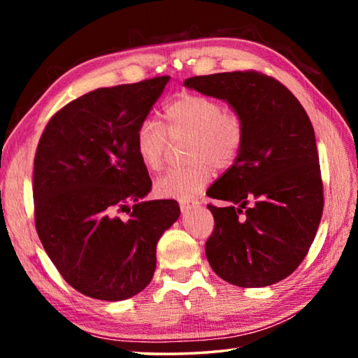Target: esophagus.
I'll use <instances>...</instances> for the list:
<instances>
[{
  "label": "esophagus",
  "mask_w": 358,
  "mask_h": 358,
  "mask_svg": "<svg viewBox=\"0 0 358 358\" xmlns=\"http://www.w3.org/2000/svg\"><path fill=\"white\" fill-rule=\"evenodd\" d=\"M199 205H201V202H199V201H181L180 202V210H181V213L186 215L187 211H191L192 208H197Z\"/></svg>",
  "instance_id": "obj_1"
}]
</instances>
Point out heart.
Here are the masks:
<instances>
[{
    "instance_id": "heart-1",
    "label": "heart",
    "mask_w": 358,
    "mask_h": 358,
    "mask_svg": "<svg viewBox=\"0 0 358 358\" xmlns=\"http://www.w3.org/2000/svg\"><path fill=\"white\" fill-rule=\"evenodd\" d=\"M169 134L189 138L186 155L189 166L172 169L156 180L159 197L187 201L208 185L213 166L226 169L237 159L243 143V123L235 112L207 96L183 93L166 107ZM169 136L155 118H145L136 132V150L148 171H157L164 162Z\"/></svg>"
}]
</instances>
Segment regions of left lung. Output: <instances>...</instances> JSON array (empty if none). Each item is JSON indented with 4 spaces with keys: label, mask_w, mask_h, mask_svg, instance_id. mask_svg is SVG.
<instances>
[{
    "label": "left lung",
    "mask_w": 358,
    "mask_h": 358,
    "mask_svg": "<svg viewBox=\"0 0 358 358\" xmlns=\"http://www.w3.org/2000/svg\"><path fill=\"white\" fill-rule=\"evenodd\" d=\"M185 87L226 101L243 123L237 159L207 191L227 202L208 205L215 217L205 245L210 266L238 287L284 280L305 259L324 208L316 136L305 108L282 83L254 71L191 77Z\"/></svg>",
    "instance_id": "obj_1"
}]
</instances>
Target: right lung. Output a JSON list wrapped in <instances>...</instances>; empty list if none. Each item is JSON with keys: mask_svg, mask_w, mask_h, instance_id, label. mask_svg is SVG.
<instances>
[{"mask_svg": "<svg viewBox=\"0 0 358 358\" xmlns=\"http://www.w3.org/2000/svg\"><path fill=\"white\" fill-rule=\"evenodd\" d=\"M169 80L94 90L64 106L42 132L33 173L36 230L66 282L92 299L142 292L155 275L157 241L180 216L175 201H143L151 180L136 150L138 124ZM129 203L131 215L121 220Z\"/></svg>", "mask_w": 358, "mask_h": 358, "instance_id": "add662e5", "label": "right lung"}]
</instances>
